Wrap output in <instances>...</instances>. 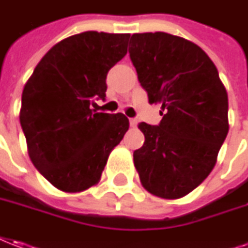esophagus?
<instances>
[{
	"label": "esophagus",
	"mask_w": 248,
	"mask_h": 248,
	"mask_svg": "<svg viewBox=\"0 0 248 248\" xmlns=\"http://www.w3.org/2000/svg\"><path fill=\"white\" fill-rule=\"evenodd\" d=\"M136 124H138V120H136V119H129V125H131V127H136Z\"/></svg>",
	"instance_id": "obj_1"
}]
</instances>
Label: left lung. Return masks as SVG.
Masks as SVG:
<instances>
[{
  "instance_id": "obj_1",
  "label": "left lung",
  "mask_w": 248,
  "mask_h": 248,
  "mask_svg": "<svg viewBox=\"0 0 248 248\" xmlns=\"http://www.w3.org/2000/svg\"><path fill=\"white\" fill-rule=\"evenodd\" d=\"M129 58L150 104H160L158 125L140 123L144 144L134 151L143 187L181 199L212 171L228 134V95L217 69L197 44L165 32L134 33Z\"/></svg>"
}]
</instances>
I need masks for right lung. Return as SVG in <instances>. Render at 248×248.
Instances as JSON below:
<instances>
[{"label":"right lung","instance_id":"add662e5","mask_svg":"<svg viewBox=\"0 0 248 248\" xmlns=\"http://www.w3.org/2000/svg\"><path fill=\"white\" fill-rule=\"evenodd\" d=\"M128 40L129 33L95 31L63 39L43 56L24 86L20 124L30 158L62 192L95 185L129 128L123 113L90 107L105 100L108 71L125 56Z\"/></svg>","mask_w":248,"mask_h":248}]
</instances>
